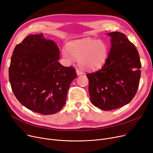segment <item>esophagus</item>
I'll list each match as a JSON object with an SVG mask.
<instances>
[{
	"mask_svg": "<svg viewBox=\"0 0 153 153\" xmlns=\"http://www.w3.org/2000/svg\"><path fill=\"white\" fill-rule=\"evenodd\" d=\"M76 71L77 75H81L83 74V71H82L81 69H79V68H76Z\"/></svg>",
	"mask_w": 153,
	"mask_h": 153,
	"instance_id": "obj_1",
	"label": "esophagus"
}]
</instances>
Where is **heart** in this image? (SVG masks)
I'll return each mask as SVG.
<instances>
[{
    "mask_svg": "<svg viewBox=\"0 0 153 153\" xmlns=\"http://www.w3.org/2000/svg\"><path fill=\"white\" fill-rule=\"evenodd\" d=\"M108 53L106 43L102 40L83 39L68 43V50H62V56L68 61L73 57L79 60L81 66L88 70H96L105 63Z\"/></svg>",
    "mask_w": 153,
    "mask_h": 153,
    "instance_id": "b5f03b06",
    "label": "heart"
}]
</instances>
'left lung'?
I'll return each mask as SVG.
<instances>
[{
  "mask_svg": "<svg viewBox=\"0 0 153 153\" xmlns=\"http://www.w3.org/2000/svg\"><path fill=\"white\" fill-rule=\"evenodd\" d=\"M111 48L103 67L87 74L90 101L101 110H114L129 103L140 84L141 63L138 51L123 33H108Z\"/></svg>",
  "mask_w": 153,
  "mask_h": 153,
  "instance_id": "8db88e82",
  "label": "left lung"
}]
</instances>
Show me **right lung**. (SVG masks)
Masks as SVG:
<instances>
[{"instance_id":"1","label":"right lung","mask_w":153,"mask_h":153,"mask_svg":"<svg viewBox=\"0 0 153 153\" xmlns=\"http://www.w3.org/2000/svg\"><path fill=\"white\" fill-rule=\"evenodd\" d=\"M59 58L55 42L46 40L42 33L27 36L14 48L9 81L14 95L28 110L52 114L66 103L70 85L77 75L75 68L58 62Z\"/></svg>"}]
</instances>
